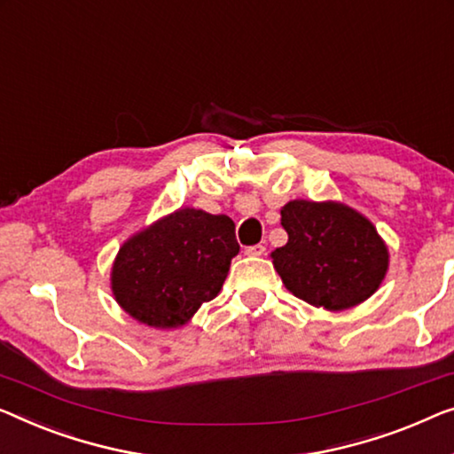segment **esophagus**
Returning <instances> with one entry per match:
<instances>
[{
	"mask_svg": "<svg viewBox=\"0 0 454 454\" xmlns=\"http://www.w3.org/2000/svg\"><path fill=\"white\" fill-rule=\"evenodd\" d=\"M264 252H266V247L262 246V243H255V246L246 247V254L252 255V258H260V255H264Z\"/></svg>",
	"mask_w": 454,
	"mask_h": 454,
	"instance_id": "esophagus-1",
	"label": "esophagus"
}]
</instances>
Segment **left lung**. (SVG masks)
Instances as JSON below:
<instances>
[{"mask_svg":"<svg viewBox=\"0 0 454 454\" xmlns=\"http://www.w3.org/2000/svg\"><path fill=\"white\" fill-rule=\"evenodd\" d=\"M280 223L288 241L270 255L294 297L344 311L380 286L389 249L364 215L333 200H291L282 207Z\"/></svg>","mask_w":454,"mask_h":454,"instance_id":"1","label":"left lung"}]
</instances>
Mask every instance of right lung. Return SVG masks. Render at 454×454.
<instances>
[{
    "instance_id": "1",
    "label": "right lung",
    "mask_w": 454,
    "mask_h": 454,
    "mask_svg": "<svg viewBox=\"0 0 454 454\" xmlns=\"http://www.w3.org/2000/svg\"><path fill=\"white\" fill-rule=\"evenodd\" d=\"M238 254L227 215L178 208L122 243L110 274L113 294L133 319L172 330L219 294Z\"/></svg>"
}]
</instances>
